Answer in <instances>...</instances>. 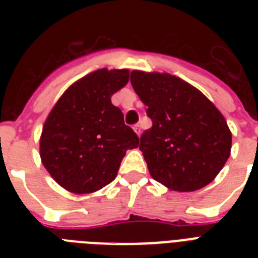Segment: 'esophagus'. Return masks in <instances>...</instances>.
Segmentation results:
<instances>
[{
	"label": "esophagus",
	"mask_w": 258,
	"mask_h": 258,
	"mask_svg": "<svg viewBox=\"0 0 258 258\" xmlns=\"http://www.w3.org/2000/svg\"><path fill=\"white\" fill-rule=\"evenodd\" d=\"M134 131H135V133L138 134V137H139V135H141V133H142L141 125H139V124H135V125H134Z\"/></svg>",
	"instance_id": "1"
}]
</instances>
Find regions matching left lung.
I'll return each instance as SVG.
<instances>
[{"instance_id": "left-lung-1", "label": "left lung", "mask_w": 258, "mask_h": 258, "mask_svg": "<svg viewBox=\"0 0 258 258\" xmlns=\"http://www.w3.org/2000/svg\"><path fill=\"white\" fill-rule=\"evenodd\" d=\"M130 80L153 121L139 145L151 176L183 192L210 183L232 149L222 113L204 93L169 74L133 71Z\"/></svg>"}]
</instances>
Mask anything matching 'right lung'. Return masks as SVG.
Returning <instances> with one entry per match:
<instances>
[{
  "label": "right lung",
  "mask_w": 258,
  "mask_h": 258,
  "mask_svg": "<svg viewBox=\"0 0 258 258\" xmlns=\"http://www.w3.org/2000/svg\"><path fill=\"white\" fill-rule=\"evenodd\" d=\"M127 70H99L67 89L42 127L40 155L53 179L78 194L100 190L116 178L127 150L139 138L124 124L113 93L128 83Z\"/></svg>",
  "instance_id": "1"
}]
</instances>
